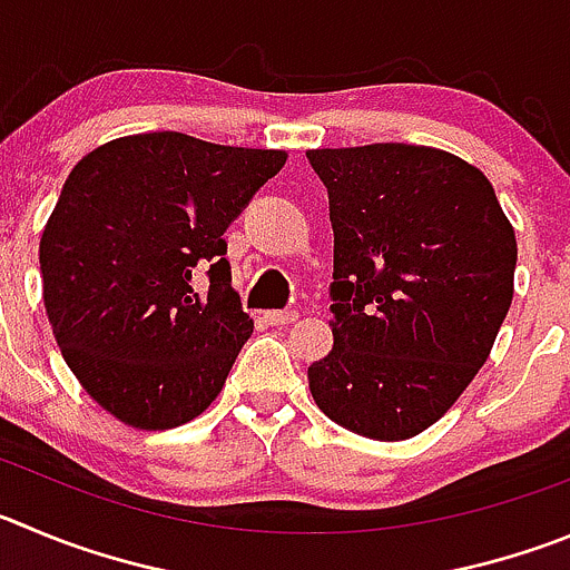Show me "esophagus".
Wrapping results in <instances>:
<instances>
[{
    "instance_id": "1",
    "label": "esophagus",
    "mask_w": 570,
    "mask_h": 570,
    "mask_svg": "<svg viewBox=\"0 0 570 570\" xmlns=\"http://www.w3.org/2000/svg\"><path fill=\"white\" fill-rule=\"evenodd\" d=\"M264 321H267L269 326H289V323L297 321V312H267Z\"/></svg>"
}]
</instances>
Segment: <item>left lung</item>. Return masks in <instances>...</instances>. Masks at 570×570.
Here are the masks:
<instances>
[{"mask_svg": "<svg viewBox=\"0 0 570 570\" xmlns=\"http://www.w3.org/2000/svg\"><path fill=\"white\" fill-rule=\"evenodd\" d=\"M306 159L334 230V345L309 365V391L351 433L413 439L487 363L512 306L514 227L483 171L441 148L371 142Z\"/></svg>", "mask_w": 570, "mask_h": 570, "instance_id": "8db88e82", "label": "left lung"}]
</instances>
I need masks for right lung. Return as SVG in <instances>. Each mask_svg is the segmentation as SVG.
Here are the masks:
<instances>
[{
  "label": "right lung",
  "instance_id": "obj_1",
  "mask_svg": "<svg viewBox=\"0 0 570 570\" xmlns=\"http://www.w3.org/2000/svg\"><path fill=\"white\" fill-rule=\"evenodd\" d=\"M284 163L278 148L148 131L69 171L39 244L45 309L63 363L117 422L171 430L219 396L253 334L222 236Z\"/></svg>",
  "mask_w": 570,
  "mask_h": 570
}]
</instances>
